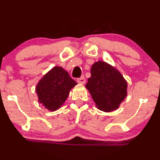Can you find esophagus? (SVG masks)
Returning a JSON list of instances; mask_svg holds the SVG:
<instances>
[{
  "instance_id": "1",
  "label": "esophagus",
  "mask_w": 160,
  "mask_h": 160,
  "mask_svg": "<svg viewBox=\"0 0 160 160\" xmlns=\"http://www.w3.org/2000/svg\"><path fill=\"white\" fill-rule=\"evenodd\" d=\"M77 81H78V83L84 84L86 82V79H85V78H84V77H82V78H78V80H77Z\"/></svg>"
}]
</instances>
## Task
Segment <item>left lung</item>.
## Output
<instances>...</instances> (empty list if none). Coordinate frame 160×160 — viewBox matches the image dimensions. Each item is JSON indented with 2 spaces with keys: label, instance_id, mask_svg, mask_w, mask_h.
<instances>
[{
  "label": "left lung",
  "instance_id": "obj_1",
  "mask_svg": "<svg viewBox=\"0 0 160 160\" xmlns=\"http://www.w3.org/2000/svg\"><path fill=\"white\" fill-rule=\"evenodd\" d=\"M86 87L96 107L111 112L117 109L127 95V82L119 71L107 62H95Z\"/></svg>",
  "mask_w": 160,
  "mask_h": 160
}]
</instances>
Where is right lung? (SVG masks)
<instances>
[{"label": "right lung", "mask_w": 160, "mask_h": 160, "mask_svg": "<svg viewBox=\"0 0 160 160\" xmlns=\"http://www.w3.org/2000/svg\"><path fill=\"white\" fill-rule=\"evenodd\" d=\"M77 85L62 67H54L47 72L36 86L40 104L50 111H56L65 102L69 92Z\"/></svg>", "instance_id": "add662e5"}]
</instances>
